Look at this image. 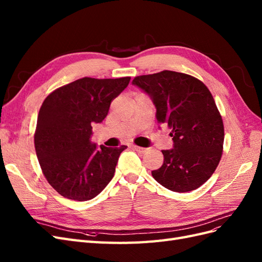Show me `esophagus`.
<instances>
[{"label":"esophagus","instance_id":"obj_1","mask_svg":"<svg viewBox=\"0 0 262 262\" xmlns=\"http://www.w3.org/2000/svg\"><path fill=\"white\" fill-rule=\"evenodd\" d=\"M133 148L137 150V152H139V153H145L146 150H147V148H145V147H141V146H138V145H134L133 146Z\"/></svg>","mask_w":262,"mask_h":262}]
</instances>
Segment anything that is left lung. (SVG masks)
Here are the masks:
<instances>
[{"label":"left lung","mask_w":262,"mask_h":262,"mask_svg":"<svg viewBox=\"0 0 262 262\" xmlns=\"http://www.w3.org/2000/svg\"><path fill=\"white\" fill-rule=\"evenodd\" d=\"M133 85L149 95L157 122L171 129L173 148L163 149L164 163L153 178L171 191L199 188L215 171L224 143V124L211 92L200 80L173 71L140 75Z\"/></svg>","instance_id":"obj_1"}]
</instances>
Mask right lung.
Returning a JSON list of instances; mask_svg holds the SVG:
<instances>
[{
	"label": "right lung",
	"instance_id": "add662e5",
	"mask_svg": "<svg viewBox=\"0 0 262 262\" xmlns=\"http://www.w3.org/2000/svg\"><path fill=\"white\" fill-rule=\"evenodd\" d=\"M130 80L83 77L43 100L35 131L36 154L47 181L62 196L91 200L113 179L126 146L97 147L91 142L92 125L104 120Z\"/></svg>",
	"mask_w": 262,
	"mask_h": 262
}]
</instances>
